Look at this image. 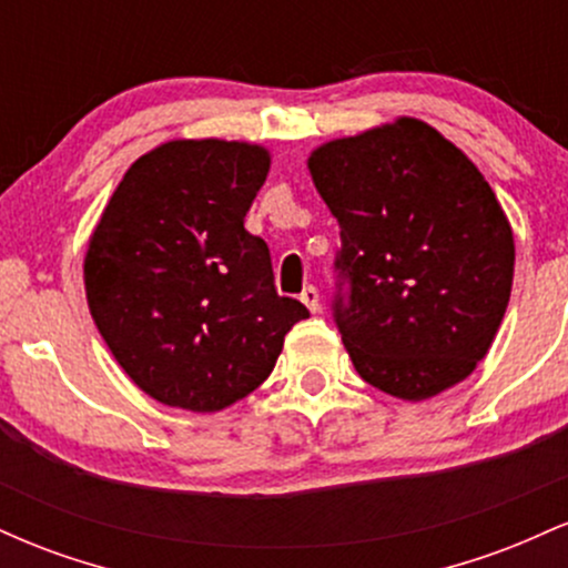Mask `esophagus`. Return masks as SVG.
<instances>
[{
	"label": "esophagus",
	"mask_w": 568,
	"mask_h": 568,
	"mask_svg": "<svg viewBox=\"0 0 568 568\" xmlns=\"http://www.w3.org/2000/svg\"><path fill=\"white\" fill-rule=\"evenodd\" d=\"M302 304L306 306L310 312H321V293H317L315 285H306V288L302 291Z\"/></svg>",
	"instance_id": "1"
}]
</instances>
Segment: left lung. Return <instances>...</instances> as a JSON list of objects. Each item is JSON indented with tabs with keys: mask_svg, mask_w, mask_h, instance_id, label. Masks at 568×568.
Segmentation results:
<instances>
[{
	"mask_svg": "<svg viewBox=\"0 0 568 568\" xmlns=\"http://www.w3.org/2000/svg\"><path fill=\"white\" fill-rule=\"evenodd\" d=\"M306 168L342 230L349 302H336V323L357 374L410 403L467 379L515 270L513 226L484 173L416 116L325 141Z\"/></svg>",
	"mask_w": 568,
	"mask_h": 568,
	"instance_id": "8db88e82",
	"label": "left lung"
}]
</instances>
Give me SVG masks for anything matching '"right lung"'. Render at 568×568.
<instances>
[{"label":"right lung","instance_id":"right-lung-1","mask_svg":"<svg viewBox=\"0 0 568 568\" xmlns=\"http://www.w3.org/2000/svg\"><path fill=\"white\" fill-rule=\"evenodd\" d=\"M262 143L173 139L141 154L103 207L82 280L98 334L162 406L216 414L275 368L306 306L277 296L245 213L270 173Z\"/></svg>","mask_w":568,"mask_h":568}]
</instances>
